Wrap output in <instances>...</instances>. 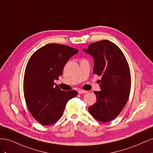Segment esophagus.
Masks as SVG:
<instances>
[{"instance_id": "34e87169", "label": "esophagus", "mask_w": 153, "mask_h": 153, "mask_svg": "<svg viewBox=\"0 0 153 153\" xmlns=\"http://www.w3.org/2000/svg\"><path fill=\"white\" fill-rule=\"evenodd\" d=\"M78 94H82L86 93V92H87V91H84V90H83V89H79V90L78 91Z\"/></svg>"}]
</instances>
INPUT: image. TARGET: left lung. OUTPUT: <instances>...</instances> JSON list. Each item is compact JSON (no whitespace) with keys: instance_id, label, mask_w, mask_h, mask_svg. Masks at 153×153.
Listing matches in <instances>:
<instances>
[{"instance_id":"obj_1","label":"left lung","mask_w":153,"mask_h":153,"mask_svg":"<svg viewBox=\"0 0 153 153\" xmlns=\"http://www.w3.org/2000/svg\"><path fill=\"white\" fill-rule=\"evenodd\" d=\"M85 52L94 58L93 74L101 76V91H94L96 102L89 112L103 123L112 121L121 112L129 98L131 74L127 60L116 45L108 40L91 43Z\"/></svg>"}]
</instances>
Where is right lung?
<instances>
[{"instance_id": "1", "label": "right lung", "mask_w": 153, "mask_h": 153, "mask_svg": "<svg viewBox=\"0 0 153 153\" xmlns=\"http://www.w3.org/2000/svg\"><path fill=\"white\" fill-rule=\"evenodd\" d=\"M78 50L65 45L47 44L31 55L25 68L24 92L32 116L40 124L50 125L61 117L68 101L76 91H62L55 80L62 75L66 63Z\"/></svg>"}]
</instances>
